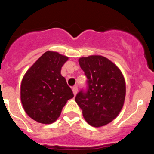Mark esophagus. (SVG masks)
Returning <instances> with one entry per match:
<instances>
[{"label": "esophagus", "mask_w": 154, "mask_h": 154, "mask_svg": "<svg viewBox=\"0 0 154 154\" xmlns=\"http://www.w3.org/2000/svg\"><path fill=\"white\" fill-rule=\"evenodd\" d=\"M72 92H73V94H74V96H75L76 94H77V92H78V87H77V86L73 87Z\"/></svg>", "instance_id": "34e87169"}]
</instances>
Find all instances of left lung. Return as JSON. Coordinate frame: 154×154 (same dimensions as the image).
Returning <instances> with one entry per match:
<instances>
[{
  "mask_svg": "<svg viewBox=\"0 0 154 154\" xmlns=\"http://www.w3.org/2000/svg\"><path fill=\"white\" fill-rule=\"evenodd\" d=\"M87 78V86L75 96L86 122L95 127L113 120L123 108L126 83L115 64L101 55H91L79 60Z\"/></svg>",
  "mask_w": 154,
  "mask_h": 154,
  "instance_id": "left-lung-1",
  "label": "left lung"
}]
</instances>
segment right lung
Returning a JSON list of instances; mask_svg holds the SVG:
<instances>
[{
  "label": "right lung",
  "mask_w": 154,
  "mask_h": 154,
  "mask_svg": "<svg viewBox=\"0 0 154 154\" xmlns=\"http://www.w3.org/2000/svg\"><path fill=\"white\" fill-rule=\"evenodd\" d=\"M68 57L55 51L45 52L24 75L21 99L31 119L45 124L54 123L62 108L74 95L61 69Z\"/></svg>",
  "instance_id": "obj_1"
}]
</instances>
